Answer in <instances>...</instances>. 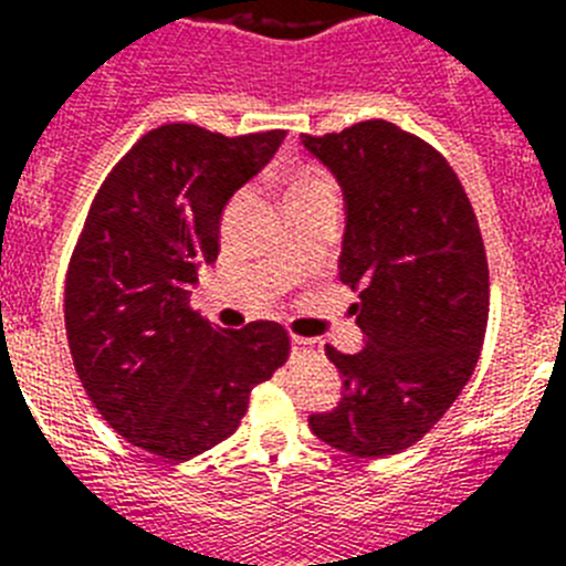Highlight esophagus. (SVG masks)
Returning a JSON list of instances; mask_svg holds the SVG:
<instances>
[{
    "mask_svg": "<svg viewBox=\"0 0 566 566\" xmlns=\"http://www.w3.org/2000/svg\"><path fill=\"white\" fill-rule=\"evenodd\" d=\"M292 352L297 354H319L323 352V343H319V339H312V337H297V334H294L292 337Z\"/></svg>",
    "mask_w": 566,
    "mask_h": 566,
    "instance_id": "34e87169",
    "label": "esophagus"
}]
</instances>
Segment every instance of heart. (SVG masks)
Listing matches in <instances>:
<instances>
[{
    "mask_svg": "<svg viewBox=\"0 0 566 566\" xmlns=\"http://www.w3.org/2000/svg\"><path fill=\"white\" fill-rule=\"evenodd\" d=\"M323 189H334L332 181H328V175L319 167H314V164H297V167L289 172L286 201H303V198H308V195L314 192H323Z\"/></svg>",
    "mask_w": 566,
    "mask_h": 566,
    "instance_id": "1",
    "label": "heart"
}]
</instances>
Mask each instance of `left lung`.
I'll use <instances>...</instances> for the list:
<instances>
[{
    "instance_id": "1",
    "label": "left lung",
    "mask_w": 566,
    "mask_h": 566,
    "mask_svg": "<svg viewBox=\"0 0 566 566\" xmlns=\"http://www.w3.org/2000/svg\"><path fill=\"white\" fill-rule=\"evenodd\" d=\"M303 144L345 192L339 280L359 294V354L328 345L343 374L334 411L308 428L337 451L388 459L417 444L457 402L482 354L490 272L459 175L419 135L382 118Z\"/></svg>"
}]
</instances>
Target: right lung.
<instances>
[{
    "mask_svg": "<svg viewBox=\"0 0 566 566\" xmlns=\"http://www.w3.org/2000/svg\"><path fill=\"white\" fill-rule=\"evenodd\" d=\"M283 138L149 129L98 187L70 258L64 326L84 391L109 428L167 462L232 437L254 385L292 352L274 319L234 332L189 303L221 252L223 207Z\"/></svg>",
    "mask_w": 566,
    "mask_h": 566,
    "instance_id": "right-lung-1",
    "label": "right lung"
}]
</instances>
